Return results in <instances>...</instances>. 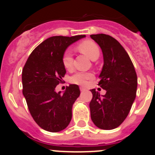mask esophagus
<instances>
[{"mask_svg":"<svg viewBox=\"0 0 155 155\" xmlns=\"http://www.w3.org/2000/svg\"><path fill=\"white\" fill-rule=\"evenodd\" d=\"M80 90H81V91H85V88H84V87H81Z\"/></svg>","mask_w":155,"mask_h":155,"instance_id":"1","label":"esophagus"}]
</instances>
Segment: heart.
I'll return each instance as SVG.
<instances>
[{"mask_svg":"<svg viewBox=\"0 0 155 155\" xmlns=\"http://www.w3.org/2000/svg\"><path fill=\"white\" fill-rule=\"evenodd\" d=\"M77 49L80 50L81 53H84L92 61L96 60L99 57V47L95 42L91 40L82 41L77 46ZM73 62L74 58L71 51L69 50H66L63 54L62 57V63L64 67L66 69L71 70L73 68ZM92 78L93 74L89 72H77L71 77L70 81L73 84L84 85L87 81L90 80Z\"/></svg>","mask_w":155,"mask_h":155,"instance_id":"heart-1","label":"heart"}]
</instances>
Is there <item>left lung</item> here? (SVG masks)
<instances>
[{"label":"left lung","mask_w":155,"mask_h":155,"mask_svg":"<svg viewBox=\"0 0 155 155\" xmlns=\"http://www.w3.org/2000/svg\"><path fill=\"white\" fill-rule=\"evenodd\" d=\"M90 36L103 53L98 85L106 91L102 96L95 89L91 90V118L98 128L113 130L125 120L130 111L136 98L137 77L128 53L116 39L105 34Z\"/></svg>","instance_id":"8db88e82"}]
</instances>
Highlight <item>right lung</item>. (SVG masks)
Here are the masks:
<instances>
[{"label": "right lung", "instance_id": "1", "mask_svg": "<svg viewBox=\"0 0 155 155\" xmlns=\"http://www.w3.org/2000/svg\"><path fill=\"white\" fill-rule=\"evenodd\" d=\"M84 35L52 36L35 48L22 70V93L30 114L42 129L59 132L69 125L72 106L80 95L77 84H70L63 94L56 92L66 74L62 57L66 49Z\"/></svg>", "mask_w": 155, "mask_h": 155}]
</instances>
